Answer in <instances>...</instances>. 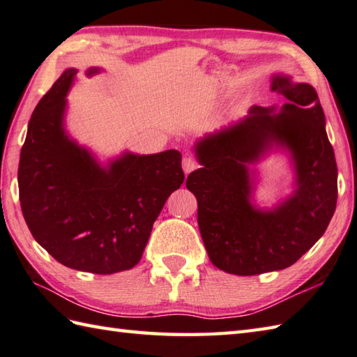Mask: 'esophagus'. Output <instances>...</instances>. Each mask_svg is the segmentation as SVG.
<instances>
[{
    "label": "esophagus",
    "instance_id": "1",
    "mask_svg": "<svg viewBox=\"0 0 357 357\" xmlns=\"http://www.w3.org/2000/svg\"><path fill=\"white\" fill-rule=\"evenodd\" d=\"M181 168H183L185 174H189V172H192V171L199 168V163H197V160H195V158L186 155L183 158V162H181Z\"/></svg>",
    "mask_w": 357,
    "mask_h": 357
}]
</instances>
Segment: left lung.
Segmentation results:
<instances>
[{
    "label": "left lung",
    "instance_id": "left-lung-1",
    "mask_svg": "<svg viewBox=\"0 0 357 357\" xmlns=\"http://www.w3.org/2000/svg\"><path fill=\"white\" fill-rule=\"evenodd\" d=\"M271 89L288 100L280 114L254 106L243 121L203 138L195 146L202 168L186 178L209 260L229 274L256 275L296 264L336 211L337 166L316 89L288 77H274ZM273 142L290 148L300 188L275 210L257 211L248 200V165Z\"/></svg>",
    "mask_w": 357,
    "mask_h": 357
}]
</instances>
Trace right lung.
I'll use <instances>...</instances> for the list:
<instances>
[{"mask_svg":"<svg viewBox=\"0 0 357 357\" xmlns=\"http://www.w3.org/2000/svg\"><path fill=\"white\" fill-rule=\"evenodd\" d=\"M75 74L64 72L29 120L18 165L21 211L33 238L60 264L114 274L140 261L165 202L185 180L181 154H126L100 168L61 126Z\"/></svg>","mask_w":357,"mask_h":357,"instance_id":"1","label":"right lung"}]
</instances>
